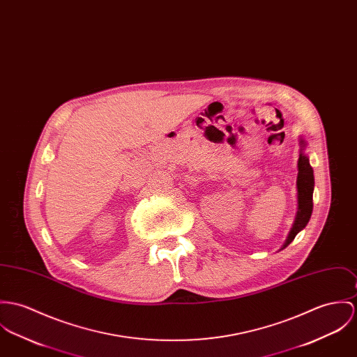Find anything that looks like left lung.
Wrapping results in <instances>:
<instances>
[{"label": "left lung", "mask_w": 357, "mask_h": 357, "mask_svg": "<svg viewBox=\"0 0 357 357\" xmlns=\"http://www.w3.org/2000/svg\"><path fill=\"white\" fill-rule=\"evenodd\" d=\"M298 144H300V153H298V161H297V211L293 221L292 229L281 247V250L287 248L296 237L298 231H301L307 227L311 214H312V194H314V169L310 165V158L305 153L307 142L303 136H298Z\"/></svg>", "instance_id": "8db88e82"}]
</instances>
